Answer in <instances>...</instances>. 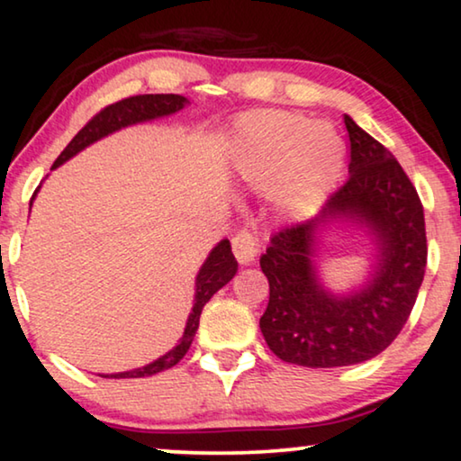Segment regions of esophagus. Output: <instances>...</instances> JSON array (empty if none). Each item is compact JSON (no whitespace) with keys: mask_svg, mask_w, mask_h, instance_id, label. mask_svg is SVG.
<instances>
[{"mask_svg":"<svg viewBox=\"0 0 461 461\" xmlns=\"http://www.w3.org/2000/svg\"><path fill=\"white\" fill-rule=\"evenodd\" d=\"M260 251V239L251 230H239L232 239V254L241 264H251Z\"/></svg>","mask_w":461,"mask_h":461,"instance_id":"34e87169","label":"esophagus"}]
</instances>
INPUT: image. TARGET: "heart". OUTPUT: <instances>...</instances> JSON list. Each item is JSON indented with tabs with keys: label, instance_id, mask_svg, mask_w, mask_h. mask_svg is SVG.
Instances as JSON below:
<instances>
[{
	"label": "heart",
	"instance_id": "obj_1",
	"mask_svg": "<svg viewBox=\"0 0 461 461\" xmlns=\"http://www.w3.org/2000/svg\"><path fill=\"white\" fill-rule=\"evenodd\" d=\"M239 172L258 186L276 182L287 210L321 205L342 174L344 140L331 123L308 122L298 113L262 111L239 123Z\"/></svg>",
	"mask_w": 461,
	"mask_h": 461
}]
</instances>
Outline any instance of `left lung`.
I'll return each instance as SVG.
<instances>
[{
    "label": "left lung",
    "mask_w": 461,
    "mask_h": 461,
    "mask_svg": "<svg viewBox=\"0 0 461 461\" xmlns=\"http://www.w3.org/2000/svg\"><path fill=\"white\" fill-rule=\"evenodd\" d=\"M350 138L348 180L308 222L285 226L260 258L270 298L262 336L281 361L344 367L386 350L407 323L426 270V224L418 191L393 153L344 115ZM361 223L376 237L370 281L338 296L322 287L312 258L320 232Z\"/></svg>",
    "instance_id": "left-lung-1"
}]
</instances>
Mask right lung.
Segmentation results:
<instances>
[{
    "mask_svg": "<svg viewBox=\"0 0 461 461\" xmlns=\"http://www.w3.org/2000/svg\"><path fill=\"white\" fill-rule=\"evenodd\" d=\"M186 103L188 100L185 96H180V94H140V96H130V98L119 100L115 104L104 106V109L100 111L98 115H94L90 122L77 131V136L67 144V149L62 150L59 159L54 161L52 169L62 166V163L77 155L79 150H84L86 147H90V144L100 140V138L113 134V131L128 128V125H134V123L150 122V119L172 115V113H178L180 109H185ZM35 194L31 197V205H33ZM235 275H237V260L235 256H232L229 239H222V241L210 251V256H207V260L199 270L197 279H194V304H193L191 314H188L185 333H182L180 342L176 344L172 350L166 352V355L157 358V361L144 365V367L122 371V374L103 375V377H115V380H119V377H147V375H155L159 374V371L174 367L176 363H180V358L186 355L188 348H191L203 306L210 302L212 295L216 294L218 289H222Z\"/></svg>",
    "mask_w": 461,
    "mask_h": 461,
    "instance_id": "1",
    "label": "right lung"
}]
</instances>
